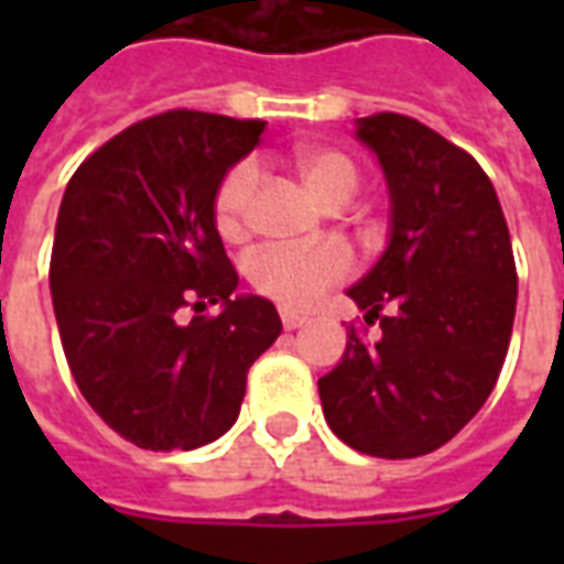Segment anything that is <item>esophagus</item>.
<instances>
[{
    "mask_svg": "<svg viewBox=\"0 0 564 564\" xmlns=\"http://www.w3.org/2000/svg\"><path fill=\"white\" fill-rule=\"evenodd\" d=\"M281 323H283V329H299V326H305L307 317L305 314H295V311H286V307H283Z\"/></svg>",
    "mask_w": 564,
    "mask_h": 564,
    "instance_id": "1",
    "label": "esophagus"
}]
</instances>
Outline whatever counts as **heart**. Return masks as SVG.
I'll return each mask as SVG.
<instances>
[{
    "label": "heart",
    "instance_id": "1",
    "mask_svg": "<svg viewBox=\"0 0 564 564\" xmlns=\"http://www.w3.org/2000/svg\"><path fill=\"white\" fill-rule=\"evenodd\" d=\"M295 174L302 177L307 193L317 198L323 208L338 210L350 205L359 189V165L344 150L326 144H305L295 148ZM259 186V169L250 160L235 162L223 174L220 186L214 193V229L226 241H238L247 235L250 202ZM354 269L350 253L338 245L317 247H290L265 245L247 259V278L253 290L269 295L271 302L283 307H307L317 302L329 286L341 283Z\"/></svg>",
    "mask_w": 564,
    "mask_h": 564
}]
</instances>
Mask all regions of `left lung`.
<instances>
[{
  "label": "left lung",
  "mask_w": 564,
  "mask_h": 564,
  "mask_svg": "<svg viewBox=\"0 0 564 564\" xmlns=\"http://www.w3.org/2000/svg\"><path fill=\"white\" fill-rule=\"evenodd\" d=\"M392 198L387 253L347 295L350 326L319 402L347 447L414 459L459 435L496 387L517 311V265L496 186L471 153L414 117H362Z\"/></svg>",
  "instance_id": "1"
}]
</instances>
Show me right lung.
<instances>
[{
  "label": "right lung",
  "mask_w": 564,
  "mask_h": 564,
  "mask_svg": "<svg viewBox=\"0 0 564 564\" xmlns=\"http://www.w3.org/2000/svg\"><path fill=\"white\" fill-rule=\"evenodd\" d=\"M262 129L165 111L93 150L66 186L51 253L59 341L87 404L141 449H196L229 432L247 371L281 335L269 299L235 295L214 229L223 174ZM208 304L224 311L205 315Z\"/></svg>",
  "instance_id": "right-lung-1"
}]
</instances>
